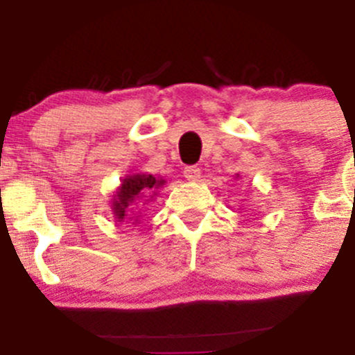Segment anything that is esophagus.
<instances>
[{"instance_id":"esophagus-1","label":"esophagus","mask_w":355,"mask_h":355,"mask_svg":"<svg viewBox=\"0 0 355 355\" xmlns=\"http://www.w3.org/2000/svg\"><path fill=\"white\" fill-rule=\"evenodd\" d=\"M184 177L187 178V180H191V182L199 180V178H200V168L196 166V164H191V166H185Z\"/></svg>"}]
</instances>
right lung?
Masks as SVG:
<instances>
[{"label":"right lung","instance_id":"1","mask_svg":"<svg viewBox=\"0 0 355 355\" xmlns=\"http://www.w3.org/2000/svg\"><path fill=\"white\" fill-rule=\"evenodd\" d=\"M164 184L163 178H156L153 175L146 173H135L128 175L121 180V185L118 187V191L113 196V214L118 221H123L125 218L130 216V221H134V225H137L139 218H141V211L134 213L130 209L132 204H137L142 200V206L153 200L156 196V191ZM131 214L128 215V213ZM134 214H139V217H134Z\"/></svg>","mask_w":355,"mask_h":355}]
</instances>
